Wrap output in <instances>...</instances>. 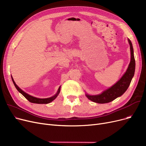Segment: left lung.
Instances as JSON below:
<instances>
[{"instance_id":"1","label":"left lung","mask_w":146,"mask_h":146,"mask_svg":"<svg viewBox=\"0 0 146 146\" xmlns=\"http://www.w3.org/2000/svg\"><path fill=\"white\" fill-rule=\"evenodd\" d=\"M128 41L131 50V61L126 72L118 82L111 88L103 92L101 94L95 96H90L86 94V96L89 100L98 104L108 103L121 96L127 90L134 75L135 67V61L132 43L129 39Z\"/></svg>"}]
</instances>
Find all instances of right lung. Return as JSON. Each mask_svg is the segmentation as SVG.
<instances>
[{"label": "right lung", "instance_id": "1", "mask_svg": "<svg viewBox=\"0 0 146 146\" xmlns=\"http://www.w3.org/2000/svg\"><path fill=\"white\" fill-rule=\"evenodd\" d=\"M11 78H12V81H13V84H14V85H15V88H17V89L18 90V92H20L23 96H24L27 99V100H28V101H29L30 102H31V103L39 104H48V103L52 102L53 100H54V99L57 98V96H58V95L59 94L60 92V88H59V89H58V91H57V93L54 96H52V97H51V98H45V99H40V98H35V97H34V96H31V95L27 94V93L24 92V91L22 90L16 85V83H15V82H14V80H13V78L12 77V76H11Z\"/></svg>", "mask_w": 146, "mask_h": 146}]
</instances>
